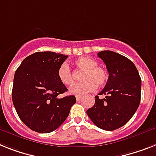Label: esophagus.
I'll list each match as a JSON object with an SVG mask.
<instances>
[{
    "label": "esophagus",
    "instance_id": "1",
    "mask_svg": "<svg viewBox=\"0 0 156 156\" xmlns=\"http://www.w3.org/2000/svg\"><path fill=\"white\" fill-rule=\"evenodd\" d=\"M76 98L77 101H80V100L81 99H82V96H77L76 97Z\"/></svg>",
    "mask_w": 156,
    "mask_h": 156
}]
</instances>
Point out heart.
Segmentation results:
<instances>
[{
  "instance_id": "b5f03b06",
  "label": "heart",
  "mask_w": 156,
  "mask_h": 156,
  "mask_svg": "<svg viewBox=\"0 0 156 156\" xmlns=\"http://www.w3.org/2000/svg\"><path fill=\"white\" fill-rule=\"evenodd\" d=\"M76 67L79 70L83 71L81 75L82 82L74 83L69 88V93L74 96H81L92 92L96 86L103 87L106 84L108 80V74L101 67L97 66V61L87 56L82 57L75 60ZM58 79L61 83L69 86L73 83V77L70 67L67 63L60 64L57 70Z\"/></svg>"
}]
</instances>
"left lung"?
Segmentation results:
<instances>
[{"instance_id":"1","label":"left lung","mask_w":156,"mask_h":156,"mask_svg":"<svg viewBox=\"0 0 156 156\" xmlns=\"http://www.w3.org/2000/svg\"><path fill=\"white\" fill-rule=\"evenodd\" d=\"M98 56L106 64L108 80L95 104L87 109L90 119L98 127L113 131L125 125L138 108L141 97V78L132 61L112 51H101Z\"/></svg>"}]
</instances>
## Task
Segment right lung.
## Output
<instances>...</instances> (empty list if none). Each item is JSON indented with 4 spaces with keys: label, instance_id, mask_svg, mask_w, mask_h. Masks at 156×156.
<instances>
[{
    "label": "right lung",
    "instance_id": "right-lung-1",
    "mask_svg": "<svg viewBox=\"0 0 156 156\" xmlns=\"http://www.w3.org/2000/svg\"><path fill=\"white\" fill-rule=\"evenodd\" d=\"M67 58L53 52H35L15 72L12 102L21 121L33 131L49 133L57 129L76 102L74 96L57 97L68 91L57 76L59 67Z\"/></svg>",
    "mask_w": 156,
    "mask_h": 156
}]
</instances>
